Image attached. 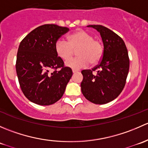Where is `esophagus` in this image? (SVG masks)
Returning a JSON list of instances; mask_svg holds the SVG:
<instances>
[{
    "label": "esophagus",
    "instance_id": "34e87169",
    "mask_svg": "<svg viewBox=\"0 0 148 148\" xmlns=\"http://www.w3.org/2000/svg\"><path fill=\"white\" fill-rule=\"evenodd\" d=\"M72 72L74 74V73H77V72H78V71H77V70H75V69H72Z\"/></svg>",
    "mask_w": 148,
    "mask_h": 148
}]
</instances>
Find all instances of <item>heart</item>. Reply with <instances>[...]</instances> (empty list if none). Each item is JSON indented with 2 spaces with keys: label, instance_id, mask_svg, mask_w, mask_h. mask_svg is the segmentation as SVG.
Segmentation results:
<instances>
[{
  "label": "heart",
  "instance_id": "obj_1",
  "mask_svg": "<svg viewBox=\"0 0 148 148\" xmlns=\"http://www.w3.org/2000/svg\"><path fill=\"white\" fill-rule=\"evenodd\" d=\"M77 49L78 56L66 61L65 64L73 69H79L91 64H96L103 55L102 45L99 40L84 30H78L70 34L67 41L59 38L55 44V51L60 59L67 60Z\"/></svg>",
  "mask_w": 148,
  "mask_h": 148
}]
</instances>
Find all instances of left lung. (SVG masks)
I'll list each match as a JSON object with an SVG mask.
<instances>
[{
    "label": "left lung",
    "instance_id": "8db88e82",
    "mask_svg": "<svg viewBox=\"0 0 148 148\" xmlns=\"http://www.w3.org/2000/svg\"><path fill=\"white\" fill-rule=\"evenodd\" d=\"M87 26L100 33L104 51L99 64L82 71V92L89 102L104 104L116 99L125 87L130 68L127 49L122 38L105 26Z\"/></svg>",
    "mask_w": 148,
    "mask_h": 148
}]
</instances>
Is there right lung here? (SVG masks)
Returning <instances> with one entry per match:
<instances>
[{
  "label": "right lung",
  "mask_w": 148,
  "mask_h": 148,
  "mask_svg": "<svg viewBox=\"0 0 148 148\" xmlns=\"http://www.w3.org/2000/svg\"><path fill=\"white\" fill-rule=\"evenodd\" d=\"M69 30L55 24L42 25L31 31L20 43L16 73L21 89L31 102L50 105L63 96L72 71L64 66L63 60L57 56L55 44Z\"/></svg>",
  "instance_id": "1"
}]
</instances>
